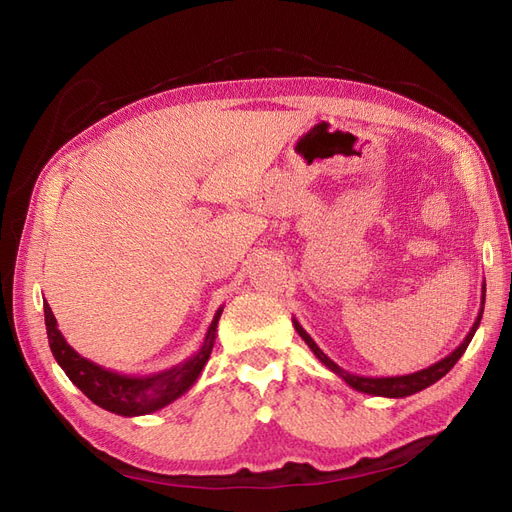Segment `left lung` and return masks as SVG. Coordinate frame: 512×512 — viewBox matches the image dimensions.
<instances>
[{
    "label": "left lung",
    "instance_id": "8db88e82",
    "mask_svg": "<svg viewBox=\"0 0 512 512\" xmlns=\"http://www.w3.org/2000/svg\"><path fill=\"white\" fill-rule=\"evenodd\" d=\"M483 309H485V282H483V290H480V309H478V316L472 324L470 333L466 335V339L451 352L446 354L444 359H440L438 363H433L421 371H414V374H406V376H386V378H371V376H356V374H350V371H346L344 367H339L335 361H331L327 354H324L318 344L314 342L312 337H309V333L301 327L297 318H292V324L294 329H297V333L301 335L303 342L309 346V350H312L316 354V359L324 365L329 367L335 376L342 378L350 389L359 391V393H367V395H374V397H391V399H401V397H408V395H414L418 391L427 389V386L436 384L442 376H446L448 371H451L455 367V363L461 359V354L466 352L468 344L472 342V337L478 329L480 324V318H483Z\"/></svg>",
    "mask_w": 512,
    "mask_h": 512
}]
</instances>
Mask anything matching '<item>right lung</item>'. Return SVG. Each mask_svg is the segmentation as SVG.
Segmentation results:
<instances>
[{
	"label": "right lung",
	"instance_id": "obj_1",
	"mask_svg": "<svg viewBox=\"0 0 512 512\" xmlns=\"http://www.w3.org/2000/svg\"><path fill=\"white\" fill-rule=\"evenodd\" d=\"M222 312L224 307L215 312L203 339V346L198 348V352L175 367L149 376L119 374V371L106 369L85 359L66 342V337L57 329V320L49 303H44V324L55 361L66 371V376L72 380L76 389H81L96 406L108 412L119 416H143L173 404L175 399L192 389L211 356Z\"/></svg>",
	"mask_w": 512,
	"mask_h": 512
}]
</instances>
